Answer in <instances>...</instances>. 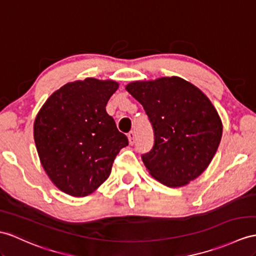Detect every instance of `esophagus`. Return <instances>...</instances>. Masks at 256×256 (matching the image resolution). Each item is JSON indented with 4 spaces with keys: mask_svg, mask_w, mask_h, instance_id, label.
<instances>
[{
    "mask_svg": "<svg viewBox=\"0 0 256 256\" xmlns=\"http://www.w3.org/2000/svg\"><path fill=\"white\" fill-rule=\"evenodd\" d=\"M128 140H129V143L130 144H134V143L136 142V134H134V132H130L128 134Z\"/></svg>",
    "mask_w": 256,
    "mask_h": 256,
    "instance_id": "esophagus-1",
    "label": "esophagus"
}]
</instances>
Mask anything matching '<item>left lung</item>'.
Returning <instances> with one entry per match:
<instances>
[{"label": "left lung", "mask_w": 256, "mask_h": 256, "mask_svg": "<svg viewBox=\"0 0 256 256\" xmlns=\"http://www.w3.org/2000/svg\"><path fill=\"white\" fill-rule=\"evenodd\" d=\"M126 90L141 103L153 127V148L141 155L150 174L170 188L200 176L222 134L220 115L208 98L175 76L134 81Z\"/></svg>", "instance_id": "1"}]
</instances>
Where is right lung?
I'll return each instance as SVG.
<instances>
[{
	"label": "right lung",
	"mask_w": 256,
	"mask_h": 256,
	"mask_svg": "<svg viewBox=\"0 0 256 256\" xmlns=\"http://www.w3.org/2000/svg\"><path fill=\"white\" fill-rule=\"evenodd\" d=\"M117 89L113 80L68 82L36 117L34 136L41 164L67 194L80 198L96 191L108 178L116 155L128 146L105 108Z\"/></svg>",
	"instance_id": "add662e5"
}]
</instances>
